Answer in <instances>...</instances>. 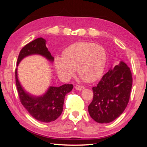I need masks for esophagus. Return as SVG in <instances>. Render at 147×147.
<instances>
[{"label": "esophagus", "mask_w": 147, "mask_h": 147, "mask_svg": "<svg viewBox=\"0 0 147 147\" xmlns=\"http://www.w3.org/2000/svg\"><path fill=\"white\" fill-rule=\"evenodd\" d=\"M84 88H84V86H78V85L75 86V89H76V90H80H80H82V89H84Z\"/></svg>", "instance_id": "esophagus-1"}]
</instances>
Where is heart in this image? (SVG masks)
Wrapping results in <instances>:
<instances>
[{"label": "heart", "instance_id": "b5f03b06", "mask_svg": "<svg viewBox=\"0 0 147 147\" xmlns=\"http://www.w3.org/2000/svg\"><path fill=\"white\" fill-rule=\"evenodd\" d=\"M106 52L100 45L78 42L69 46L63 57H56L54 65L62 80L74 75L75 69L79 76L86 82H92L100 77L105 68Z\"/></svg>", "mask_w": 147, "mask_h": 147}]
</instances>
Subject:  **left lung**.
Masks as SVG:
<instances>
[{
    "instance_id": "obj_1",
    "label": "left lung",
    "mask_w": 147,
    "mask_h": 147,
    "mask_svg": "<svg viewBox=\"0 0 147 147\" xmlns=\"http://www.w3.org/2000/svg\"><path fill=\"white\" fill-rule=\"evenodd\" d=\"M131 86L130 69L121 61L93 88V98L88 106L91 117L98 123H109L116 119L127 106Z\"/></svg>"
}]
</instances>
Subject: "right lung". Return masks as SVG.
Returning a JSON list of instances; mask_svg holds the SVG:
<instances>
[{
    "mask_svg": "<svg viewBox=\"0 0 147 147\" xmlns=\"http://www.w3.org/2000/svg\"><path fill=\"white\" fill-rule=\"evenodd\" d=\"M31 55H40L47 60L54 61V57L46 47V40L39 38L26 45L20 51L17 66L24 58ZM16 81L21 104L30 115L39 121L50 123L58 119L63 111L65 96L73 88L72 84L59 87L50 86L41 96H34L27 92L20 83L16 69Z\"/></svg>",
    "mask_w": 147,
    "mask_h": 147,
    "instance_id": "obj_1",
    "label": "right lung"
}]
</instances>
